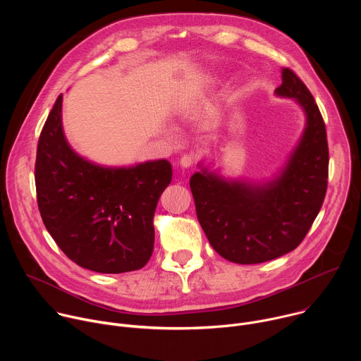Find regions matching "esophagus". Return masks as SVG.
Segmentation results:
<instances>
[{"instance_id":"34e87169","label":"esophagus","mask_w":361,"mask_h":361,"mask_svg":"<svg viewBox=\"0 0 361 361\" xmlns=\"http://www.w3.org/2000/svg\"><path fill=\"white\" fill-rule=\"evenodd\" d=\"M195 161H197L195 154H192V152H187V154H184V156L180 159V166H181V167L188 169V167L194 166V163H195Z\"/></svg>"}]
</instances>
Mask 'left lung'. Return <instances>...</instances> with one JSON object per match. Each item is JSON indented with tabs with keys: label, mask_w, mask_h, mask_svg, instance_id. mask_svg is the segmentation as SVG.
Instances as JSON below:
<instances>
[{
	"label": "left lung",
	"mask_w": 361,
	"mask_h": 361,
	"mask_svg": "<svg viewBox=\"0 0 361 361\" xmlns=\"http://www.w3.org/2000/svg\"><path fill=\"white\" fill-rule=\"evenodd\" d=\"M276 92L295 98L307 116L304 134L283 174L266 185L226 181L202 170L190 180L198 221L226 260L259 264L304 240L327 191L329 144L323 116L310 90L290 68Z\"/></svg>",
	"instance_id": "left-lung-1"
}]
</instances>
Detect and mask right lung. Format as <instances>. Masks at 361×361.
I'll list each match as a JSON object with an SVG mask.
<instances>
[{"mask_svg": "<svg viewBox=\"0 0 361 361\" xmlns=\"http://www.w3.org/2000/svg\"><path fill=\"white\" fill-rule=\"evenodd\" d=\"M63 95L41 130L37 202L57 245L80 267L104 274L142 269L154 248V213L171 183L167 160L128 169L95 166L70 148L61 126Z\"/></svg>", "mask_w": 361, "mask_h": 361, "instance_id": "add662e5", "label": "right lung"}]
</instances>
